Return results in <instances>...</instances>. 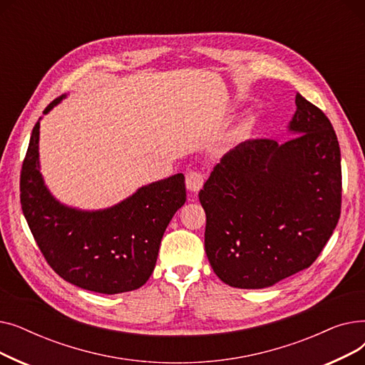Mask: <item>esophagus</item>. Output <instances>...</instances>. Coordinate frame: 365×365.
<instances>
[{
  "instance_id": "1",
  "label": "esophagus",
  "mask_w": 365,
  "mask_h": 365,
  "mask_svg": "<svg viewBox=\"0 0 365 365\" xmlns=\"http://www.w3.org/2000/svg\"><path fill=\"white\" fill-rule=\"evenodd\" d=\"M205 182V175L200 170H189L186 173V187L190 192H198Z\"/></svg>"
}]
</instances>
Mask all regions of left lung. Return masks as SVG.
<instances>
[{
    "mask_svg": "<svg viewBox=\"0 0 365 365\" xmlns=\"http://www.w3.org/2000/svg\"><path fill=\"white\" fill-rule=\"evenodd\" d=\"M296 106L289 130L299 136L240 143L200 190L208 262L237 289H264L309 267L340 217L336 131L300 93Z\"/></svg>",
    "mask_w": 365,
    "mask_h": 365,
    "instance_id": "left-lung-1",
    "label": "left lung"
}]
</instances>
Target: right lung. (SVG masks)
Returning <instances> with one entry per match:
<instances>
[{
	"label": "right lung",
	"mask_w": 365,
	"mask_h": 365,
	"mask_svg": "<svg viewBox=\"0 0 365 365\" xmlns=\"http://www.w3.org/2000/svg\"><path fill=\"white\" fill-rule=\"evenodd\" d=\"M62 101L54 99L47 113ZM40 121L32 130L21 171V204L51 269L80 289L118 294L138 290L153 272L171 217L186 201L182 173L140 187L125 201L81 212L56 201L38 164Z\"/></svg>",
	"instance_id": "add662e5"
}]
</instances>
